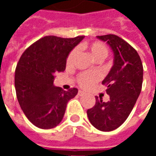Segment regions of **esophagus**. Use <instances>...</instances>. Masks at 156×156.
<instances>
[{"label": "esophagus", "mask_w": 156, "mask_h": 156, "mask_svg": "<svg viewBox=\"0 0 156 156\" xmlns=\"http://www.w3.org/2000/svg\"><path fill=\"white\" fill-rule=\"evenodd\" d=\"M84 92L83 91H81V90H79V91H78V94L79 95V96H83V95H84Z\"/></svg>", "instance_id": "obj_1"}]
</instances>
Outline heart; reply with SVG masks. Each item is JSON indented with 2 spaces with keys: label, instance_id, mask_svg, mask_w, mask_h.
<instances>
[{
  "label": "heart",
  "instance_id": "b5f03b06",
  "mask_svg": "<svg viewBox=\"0 0 156 156\" xmlns=\"http://www.w3.org/2000/svg\"><path fill=\"white\" fill-rule=\"evenodd\" d=\"M87 48L89 50V52L91 53L92 57L94 58L96 61H103L108 57V49L107 46L102 41H96L91 42L87 46ZM77 53H78V50L76 48L73 49L69 52L67 60H66L67 66H71L73 63ZM98 78L99 77L97 73H83L81 74L78 75V83L82 88H88L91 85L94 84L95 82L98 81Z\"/></svg>",
  "mask_w": 156,
  "mask_h": 156
}]
</instances>
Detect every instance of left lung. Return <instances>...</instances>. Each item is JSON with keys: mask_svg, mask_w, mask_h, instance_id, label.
I'll return each instance as SVG.
<instances>
[{"mask_svg": "<svg viewBox=\"0 0 156 156\" xmlns=\"http://www.w3.org/2000/svg\"><path fill=\"white\" fill-rule=\"evenodd\" d=\"M106 41L115 54L114 65L102 83L107 87L109 100L96 97V103L87 110L88 119L98 130L112 131L126 120L140 94L143 64L137 51L114 34L98 36Z\"/></svg>", "mask_w": 156, "mask_h": 156, "instance_id": "obj_1", "label": "left lung"}]
</instances>
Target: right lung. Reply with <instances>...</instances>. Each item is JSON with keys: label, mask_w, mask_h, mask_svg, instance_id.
I'll return each instance as SVG.
<instances>
[{"label": "right lung", "mask_w": 156, "mask_h": 156, "mask_svg": "<svg viewBox=\"0 0 156 156\" xmlns=\"http://www.w3.org/2000/svg\"><path fill=\"white\" fill-rule=\"evenodd\" d=\"M83 36L41 37L25 50L15 71L16 98L29 121L40 129H51L61 122L68 101L78 94L53 85L54 74L63 72L69 52Z\"/></svg>", "instance_id": "obj_1"}]
</instances>
